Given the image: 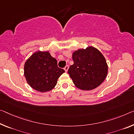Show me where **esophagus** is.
<instances>
[{"instance_id": "34e87169", "label": "esophagus", "mask_w": 134, "mask_h": 134, "mask_svg": "<svg viewBox=\"0 0 134 134\" xmlns=\"http://www.w3.org/2000/svg\"><path fill=\"white\" fill-rule=\"evenodd\" d=\"M69 65H66V66H65L64 68V70L65 71V72H67V71H68V70H69Z\"/></svg>"}]
</instances>
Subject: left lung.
<instances>
[{
    "label": "left lung",
    "instance_id": "obj_1",
    "mask_svg": "<svg viewBox=\"0 0 134 134\" xmlns=\"http://www.w3.org/2000/svg\"><path fill=\"white\" fill-rule=\"evenodd\" d=\"M74 64L68 73L77 88L92 90L104 82L108 73V65L101 52L93 46L79 49L72 54Z\"/></svg>",
    "mask_w": 134,
    "mask_h": 134
}]
</instances>
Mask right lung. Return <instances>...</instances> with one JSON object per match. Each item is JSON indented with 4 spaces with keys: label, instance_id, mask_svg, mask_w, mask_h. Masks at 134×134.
<instances>
[{
    "label": "right lung",
    "instance_id": "right-lung-1",
    "mask_svg": "<svg viewBox=\"0 0 134 134\" xmlns=\"http://www.w3.org/2000/svg\"><path fill=\"white\" fill-rule=\"evenodd\" d=\"M65 71L57 65V61L49 51H37L25 61L24 74L27 82L34 90L41 92L49 91Z\"/></svg>",
    "mask_w": 134,
    "mask_h": 134
}]
</instances>
